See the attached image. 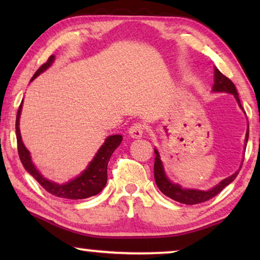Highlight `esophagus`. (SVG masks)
Returning a JSON list of instances; mask_svg holds the SVG:
<instances>
[{
	"label": "esophagus",
	"instance_id": "1",
	"mask_svg": "<svg viewBox=\"0 0 260 260\" xmlns=\"http://www.w3.org/2000/svg\"><path fill=\"white\" fill-rule=\"evenodd\" d=\"M144 133V125L142 123H135L130 126L129 135L133 138H141Z\"/></svg>",
	"mask_w": 260,
	"mask_h": 260
}]
</instances>
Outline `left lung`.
<instances>
[{
    "mask_svg": "<svg viewBox=\"0 0 260 260\" xmlns=\"http://www.w3.org/2000/svg\"><path fill=\"white\" fill-rule=\"evenodd\" d=\"M213 91L226 92V93L233 94L237 99L238 104H239V106L241 108L236 85L232 83V80L229 79L226 76H223V74L220 72L216 67L214 69V85H213ZM247 140H248V129L246 133V138H245V142H246V143H247ZM154 151L156 154L155 165H154V176H155V182L157 184L158 189L161 190L163 194L167 195L168 198L184 205H197V204H201V202L208 201L209 199L214 198L215 195H218L220 191H221L226 186H229L231 182H233V180L236 179L238 174H239V170H238V172L234 173L233 175L226 177L225 180H222L221 182L216 184L215 187H213L212 189L209 190L188 189V188H182L180 184L173 183L172 181L167 177L165 168H163V165H162V161L161 158H159L158 151L156 150V149Z\"/></svg>",
    "mask_w": 260,
    "mask_h": 260,
    "instance_id": "8db88e82",
    "label": "left lung"
}]
</instances>
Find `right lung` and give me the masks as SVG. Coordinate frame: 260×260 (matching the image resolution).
I'll return each instance as SVG.
<instances>
[{
	"instance_id": "right-lung-1",
	"label": "right lung",
	"mask_w": 260,
	"mask_h": 260,
	"mask_svg": "<svg viewBox=\"0 0 260 260\" xmlns=\"http://www.w3.org/2000/svg\"><path fill=\"white\" fill-rule=\"evenodd\" d=\"M53 61H54V55H51L47 61L34 73L31 80H34L39 74L47 70L48 67L52 65ZM22 103L23 102H21L19 110H17L15 129L17 140V152H19L20 159L21 162H22L24 169H26L27 172L41 184L42 188H45L48 193L54 195V197L70 199V200H79V199H86L101 193L103 188L105 187L106 182H108L109 159L113 154V151L118 148L120 142H122V135H112V136H109L106 138L102 147L99 148V150L97 154H95L93 159L88 163L87 168L85 169L79 176H77L76 179L71 180L67 183L63 184L52 182V181L45 179V177L39 173V170L35 168L33 162H31L29 151H28L27 148L24 147L22 138H21L19 125L21 110H22Z\"/></svg>"
}]
</instances>
